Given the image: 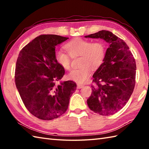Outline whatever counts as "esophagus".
I'll return each instance as SVG.
<instances>
[{
  "mask_svg": "<svg viewBox=\"0 0 149 149\" xmlns=\"http://www.w3.org/2000/svg\"><path fill=\"white\" fill-rule=\"evenodd\" d=\"M84 87V85L83 84H77V88L78 89H81V88H83Z\"/></svg>",
  "mask_w": 149,
  "mask_h": 149,
  "instance_id": "34e87169",
  "label": "esophagus"
}]
</instances>
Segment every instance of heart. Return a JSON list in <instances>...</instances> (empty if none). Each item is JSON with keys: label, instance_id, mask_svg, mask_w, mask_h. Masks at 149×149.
I'll return each instance as SVG.
<instances>
[{"label": "heart", "instance_id": "heart-1", "mask_svg": "<svg viewBox=\"0 0 149 149\" xmlns=\"http://www.w3.org/2000/svg\"><path fill=\"white\" fill-rule=\"evenodd\" d=\"M68 54L63 50L56 52L57 63L65 70L70 68L71 58L81 56L80 65L81 67L72 70L68 77L78 83H83L90 77L91 68L97 69L102 65L106 55V47L102 42H92L91 41L81 38H76L68 42L65 45Z\"/></svg>", "mask_w": 149, "mask_h": 149}]
</instances>
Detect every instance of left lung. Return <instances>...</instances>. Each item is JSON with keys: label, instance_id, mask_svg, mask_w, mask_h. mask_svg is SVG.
Returning a JSON list of instances; mask_svg holds the SVG:
<instances>
[{"label": "left lung", "instance_id": "left-lung-1", "mask_svg": "<svg viewBox=\"0 0 149 149\" xmlns=\"http://www.w3.org/2000/svg\"><path fill=\"white\" fill-rule=\"evenodd\" d=\"M100 38L109 44L102 65L93 75L92 93L87 100L93 112L103 116L111 115L125 106L135 86V59L123 40L108 31L85 36Z\"/></svg>", "mask_w": 149, "mask_h": 149}]
</instances>
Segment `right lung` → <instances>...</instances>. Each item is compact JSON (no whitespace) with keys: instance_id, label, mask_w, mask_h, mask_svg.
<instances>
[{"instance_id":"right-lung-1","label":"right lung","mask_w":149,"mask_h":149,"mask_svg":"<svg viewBox=\"0 0 149 149\" xmlns=\"http://www.w3.org/2000/svg\"><path fill=\"white\" fill-rule=\"evenodd\" d=\"M68 38L43 34L19 53L15 68L16 86L27 110L41 120L58 118L68 109L70 98L76 90L74 81L56 86L65 74L56 61V47Z\"/></svg>"}]
</instances>
